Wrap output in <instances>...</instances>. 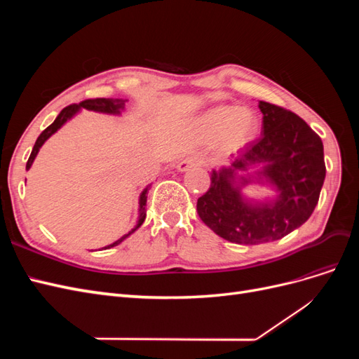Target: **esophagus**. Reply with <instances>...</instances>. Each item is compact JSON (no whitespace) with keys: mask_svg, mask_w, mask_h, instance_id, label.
I'll use <instances>...</instances> for the list:
<instances>
[{"mask_svg":"<svg viewBox=\"0 0 359 359\" xmlns=\"http://www.w3.org/2000/svg\"><path fill=\"white\" fill-rule=\"evenodd\" d=\"M201 165H202V161H201L199 158H196V157H189V158L181 160V161L178 163L177 169H178V172H186V170H189L190 168L201 166Z\"/></svg>","mask_w":359,"mask_h":359,"instance_id":"esophagus-1","label":"esophagus"}]
</instances>
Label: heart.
<instances>
[{
  "label": "heart",
  "mask_w": 359,
  "mask_h": 359,
  "mask_svg": "<svg viewBox=\"0 0 359 359\" xmlns=\"http://www.w3.org/2000/svg\"><path fill=\"white\" fill-rule=\"evenodd\" d=\"M257 115L248 107L215 106L206 111L198 121V130L206 140L220 137L223 151H236L256 136Z\"/></svg>",
  "instance_id": "1"
}]
</instances>
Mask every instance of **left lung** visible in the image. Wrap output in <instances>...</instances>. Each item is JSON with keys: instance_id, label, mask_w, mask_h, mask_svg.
Returning <instances> with one entry per match:
<instances>
[{"instance_id": "8db88e82", "label": "left lung", "mask_w": 359, "mask_h": 359, "mask_svg": "<svg viewBox=\"0 0 359 359\" xmlns=\"http://www.w3.org/2000/svg\"><path fill=\"white\" fill-rule=\"evenodd\" d=\"M262 137L229 165L211 170V187L198 199V214L223 240L244 245L277 241L306 223L325 181L323 144L302 118L259 102ZM250 185L266 187L271 197H247Z\"/></svg>"}]
</instances>
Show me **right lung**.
I'll list each match as a JSON object with an SVG mask.
<instances>
[{
  "label": "right lung",
  "mask_w": 359,
  "mask_h": 359,
  "mask_svg": "<svg viewBox=\"0 0 359 359\" xmlns=\"http://www.w3.org/2000/svg\"><path fill=\"white\" fill-rule=\"evenodd\" d=\"M127 102H128V100H126V99H90V100L81 102L79 104H70V106H67V107H64V109L58 114V116L55 118V121H53L49 127H46L45 130H43V132L40 133V136L37 137L36 144H34V148H32L31 156H29V158H28V161H27V170H29V168L32 166V163H34V160H36V157H37V154H39L40 148L43 147V144H45L46 140H48L52 135H55L64 124L69 123L70 119L74 118L76 115H78L82 109L93 111V112H99V114H106V115H116V116H119V115H121V114L126 111V103H127ZM148 189H149V184H148V186H147L142 191H140V194H139L137 220H136V224H135L133 229L130 231L128 233L123 235V236L119 238V240H116L115 243L103 247V250L112 248V247H115V245H118V244H121L124 240H127V238H128L130 235L135 233V232L139 229V227L142 226V223L145 222V217H147V210H145V208H147V194H148Z\"/></svg>",
  "instance_id": "1"
}]
</instances>
